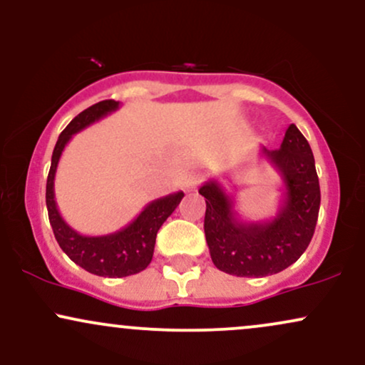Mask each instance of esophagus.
<instances>
[{
	"label": "esophagus",
	"mask_w": 365,
	"mask_h": 365,
	"mask_svg": "<svg viewBox=\"0 0 365 365\" xmlns=\"http://www.w3.org/2000/svg\"><path fill=\"white\" fill-rule=\"evenodd\" d=\"M199 183H200L199 175L192 173V175H188V178H187V182H185V187L188 188V190H195V188L199 187Z\"/></svg>",
	"instance_id": "1"
}]
</instances>
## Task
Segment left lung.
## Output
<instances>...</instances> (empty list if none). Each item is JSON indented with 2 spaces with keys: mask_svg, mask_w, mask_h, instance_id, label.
<instances>
[{
  "mask_svg": "<svg viewBox=\"0 0 365 365\" xmlns=\"http://www.w3.org/2000/svg\"><path fill=\"white\" fill-rule=\"evenodd\" d=\"M261 156L282 177V200L276 216L244 221L235 195L217 180L199 188L206 199L204 233L212 262L220 271L245 278H262L287 269L311 244L319 215L321 190L312 149L295 125L284 132L279 149L262 145Z\"/></svg>",
  "mask_w": 365,
  "mask_h": 365,
  "instance_id": "obj_1",
  "label": "left lung"
}]
</instances>
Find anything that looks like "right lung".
<instances>
[{
    "mask_svg": "<svg viewBox=\"0 0 365 365\" xmlns=\"http://www.w3.org/2000/svg\"><path fill=\"white\" fill-rule=\"evenodd\" d=\"M118 108V101L108 99V101H101L87 108L70 121L68 127L60 133L56 145H54L51 168H49L48 183H46V206H48L49 223H51L53 233L61 250L77 266L83 267L92 274L104 276V278H123V276L137 274L149 266L153 261L158 230L168 220V216L177 209L180 200L185 195L180 190L175 194L159 197L142 209L132 223L123 226L118 232L108 233V235H82L63 220L58 211L56 200H54V177H56V168L63 149L72 140L75 133L104 116L111 115Z\"/></svg>",
    "mask_w": 365,
    "mask_h": 365,
    "instance_id": "obj_1",
    "label": "right lung"
}]
</instances>
